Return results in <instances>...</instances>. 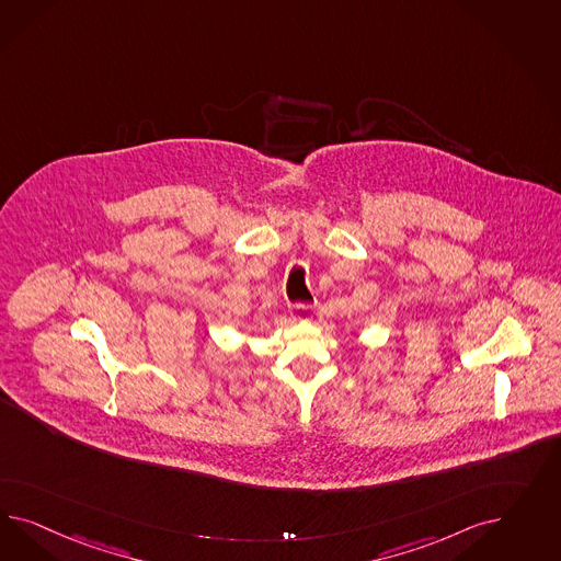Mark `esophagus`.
<instances>
[{
	"instance_id": "esophagus-1",
	"label": "esophagus",
	"mask_w": 561,
	"mask_h": 561,
	"mask_svg": "<svg viewBox=\"0 0 561 561\" xmlns=\"http://www.w3.org/2000/svg\"><path fill=\"white\" fill-rule=\"evenodd\" d=\"M291 317L296 321H310L314 317V306L310 305H294L291 306Z\"/></svg>"
}]
</instances>
